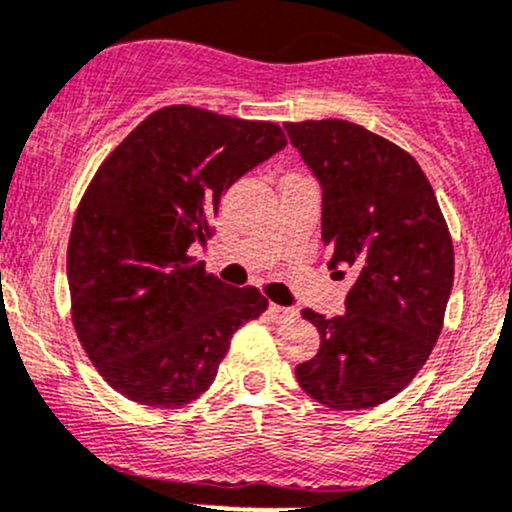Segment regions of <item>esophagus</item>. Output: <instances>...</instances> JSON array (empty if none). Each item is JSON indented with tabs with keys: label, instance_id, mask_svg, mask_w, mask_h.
Masks as SVG:
<instances>
[{
	"label": "esophagus",
	"instance_id": "1",
	"mask_svg": "<svg viewBox=\"0 0 512 512\" xmlns=\"http://www.w3.org/2000/svg\"><path fill=\"white\" fill-rule=\"evenodd\" d=\"M270 314H272V319L277 321V324H287V321H292L294 316H297V311L289 309V306L270 304Z\"/></svg>",
	"mask_w": 512,
	"mask_h": 512
}]
</instances>
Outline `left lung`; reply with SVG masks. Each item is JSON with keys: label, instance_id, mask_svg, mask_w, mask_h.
<instances>
[{"label": "left lung", "instance_id": "left-lung-1", "mask_svg": "<svg viewBox=\"0 0 512 512\" xmlns=\"http://www.w3.org/2000/svg\"><path fill=\"white\" fill-rule=\"evenodd\" d=\"M284 129L321 186L328 267L358 272L346 314L301 311L321 346L297 365V380L331 410H368L405 390L437 343L454 284L449 228L424 171L397 144L346 120Z\"/></svg>", "mask_w": 512, "mask_h": 512}]
</instances>
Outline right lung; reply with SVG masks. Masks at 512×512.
<instances>
[{"instance_id":"add662e5","label":"right lung","mask_w":512,"mask_h":512,"mask_svg":"<svg viewBox=\"0 0 512 512\" xmlns=\"http://www.w3.org/2000/svg\"><path fill=\"white\" fill-rule=\"evenodd\" d=\"M287 147L274 122L188 105L149 115L98 169L68 240L73 326L117 392L181 407L211 387L230 338L267 309L188 257L223 193Z\"/></svg>"}]
</instances>
